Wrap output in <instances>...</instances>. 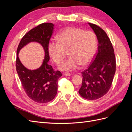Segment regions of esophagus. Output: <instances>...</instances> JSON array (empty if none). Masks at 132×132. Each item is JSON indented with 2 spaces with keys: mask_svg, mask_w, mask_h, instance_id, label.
I'll return each instance as SVG.
<instances>
[{
  "mask_svg": "<svg viewBox=\"0 0 132 132\" xmlns=\"http://www.w3.org/2000/svg\"><path fill=\"white\" fill-rule=\"evenodd\" d=\"M70 75H71V74H70V73H69L65 72V73H64V75L66 76V77H69V76H70Z\"/></svg>",
  "mask_w": 132,
  "mask_h": 132,
  "instance_id": "34e87169",
  "label": "esophagus"
}]
</instances>
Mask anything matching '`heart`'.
Returning a JSON list of instances; mask_svg holds the SVG:
<instances>
[{
	"instance_id": "heart-1",
	"label": "heart",
	"mask_w": 132,
	"mask_h": 132,
	"mask_svg": "<svg viewBox=\"0 0 132 132\" xmlns=\"http://www.w3.org/2000/svg\"><path fill=\"white\" fill-rule=\"evenodd\" d=\"M58 41H51L48 44V52L57 64L62 62L68 51L69 57L59 66V69L71 71L81 64L85 66L91 62L96 53L97 40L93 32L80 28L68 27L60 32Z\"/></svg>"
}]
</instances>
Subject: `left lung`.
Returning <instances> with one entry per match:
<instances>
[{"instance_id": "8db88e82", "label": "left lung", "mask_w": 132, "mask_h": 132, "mask_svg": "<svg viewBox=\"0 0 132 132\" xmlns=\"http://www.w3.org/2000/svg\"><path fill=\"white\" fill-rule=\"evenodd\" d=\"M96 36L97 53L88 68L81 73L82 85L79 90L81 97L94 100L109 91L116 72L114 50L105 31L96 25L88 23Z\"/></svg>"}]
</instances>
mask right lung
<instances>
[{
    "instance_id": "obj_1",
    "label": "right lung",
    "mask_w": 132,
    "mask_h": 132,
    "mask_svg": "<svg viewBox=\"0 0 132 132\" xmlns=\"http://www.w3.org/2000/svg\"><path fill=\"white\" fill-rule=\"evenodd\" d=\"M54 25L43 23L26 34L20 42L17 49L16 69L23 89L32 100L41 103L48 102L57 93L58 81L62 77L58 70L55 71L48 64L50 55L47 46L52 35ZM31 42L40 44L45 51L42 65L36 70L27 69L21 62L18 55L22 48Z\"/></svg>"
}]
</instances>
